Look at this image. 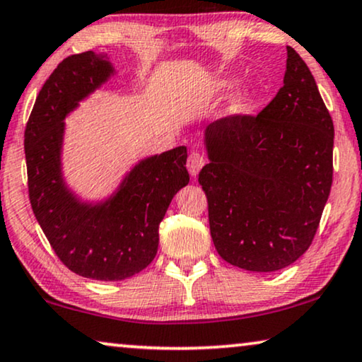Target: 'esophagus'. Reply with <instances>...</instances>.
<instances>
[{"label":"esophagus","mask_w":362,"mask_h":362,"mask_svg":"<svg viewBox=\"0 0 362 362\" xmlns=\"http://www.w3.org/2000/svg\"><path fill=\"white\" fill-rule=\"evenodd\" d=\"M204 164H206V159H204V156L199 153V151H192V153L188 154L187 169L192 174V177H197Z\"/></svg>","instance_id":"esophagus-1"}]
</instances>
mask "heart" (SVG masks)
I'll return each instance as SVG.
<instances>
[{
  "mask_svg": "<svg viewBox=\"0 0 362 362\" xmlns=\"http://www.w3.org/2000/svg\"><path fill=\"white\" fill-rule=\"evenodd\" d=\"M230 86H233V81H230V79L218 81V83H216V84L213 86V93H223V90L229 89ZM245 94H247V89L242 90V95H245Z\"/></svg>",
  "mask_w": 362,
  "mask_h": 362,
  "instance_id": "obj_1",
  "label": "heart"
}]
</instances>
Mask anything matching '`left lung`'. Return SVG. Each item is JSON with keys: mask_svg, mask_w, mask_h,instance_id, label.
I'll use <instances>...</instances> for the list:
<instances>
[{"mask_svg": "<svg viewBox=\"0 0 362 362\" xmlns=\"http://www.w3.org/2000/svg\"><path fill=\"white\" fill-rule=\"evenodd\" d=\"M333 136L315 79L291 47L284 86L265 109L209 123L198 182L223 260L276 272L309 249L330 195Z\"/></svg>", "mask_w": 362, "mask_h": 362, "instance_id": "obj_1", "label": "left lung"}]
</instances>
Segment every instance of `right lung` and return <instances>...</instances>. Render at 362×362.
<instances>
[{
    "label": "right lung",
    "instance_id": "1",
    "mask_svg": "<svg viewBox=\"0 0 362 362\" xmlns=\"http://www.w3.org/2000/svg\"><path fill=\"white\" fill-rule=\"evenodd\" d=\"M113 73L104 55L84 52L58 64L37 95L24 133L32 211L66 268L99 281H120L146 268L159 245V224L185 187L187 148L134 165L122 187L100 204H86L62 179L64 117Z\"/></svg>",
    "mask_w": 362,
    "mask_h": 362
}]
</instances>
